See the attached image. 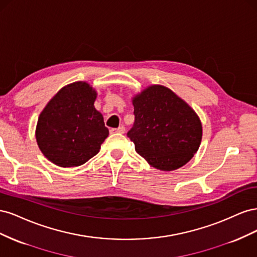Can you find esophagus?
I'll list each match as a JSON object with an SVG mask.
<instances>
[{
  "label": "esophagus",
  "instance_id": "1",
  "mask_svg": "<svg viewBox=\"0 0 257 257\" xmlns=\"http://www.w3.org/2000/svg\"><path fill=\"white\" fill-rule=\"evenodd\" d=\"M110 132H111V133L123 134L124 132H125V127H124V126H119V127H116V128H111V130H110Z\"/></svg>",
  "mask_w": 257,
  "mask_h": 257
}]
</instances>
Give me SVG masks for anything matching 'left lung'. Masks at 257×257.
Listing matches in <instances>:
<instances>
[{"label":"left lung","mask_w":257,"mask_h":257,"mask_svg":"<svg viewBox=\"0 0 257 257\" xmlns=\"http://www.w3.org/2000/svg\"><path fill=\"white\" fill-rule=\"evenodd\" d=\"M135 121L127 137L155 168L170 172L198 150L203 130L197 114L175 93L151 85L133 99Z\"/></svg>","instance_id":"left-lung-1"}]
</instances>
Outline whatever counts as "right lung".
Here are the masks:
<instances>
[{"instance_id":"right-lung-1","label":"right lung","mask_w":257,"mask_h":257,"mask_svg":"<svg viewBox=\"0 0 257 257\" xmlns=\"http://www.w3.org/2000/svg\"><path fill=\"white\" fill-rule=\"evenodd\" d=\"M95 98L87 82H74L61 89L41 113L37 145L56 165L79 166L98 153L109 132L94 108Z\"/></svg>"}]
</instances>
